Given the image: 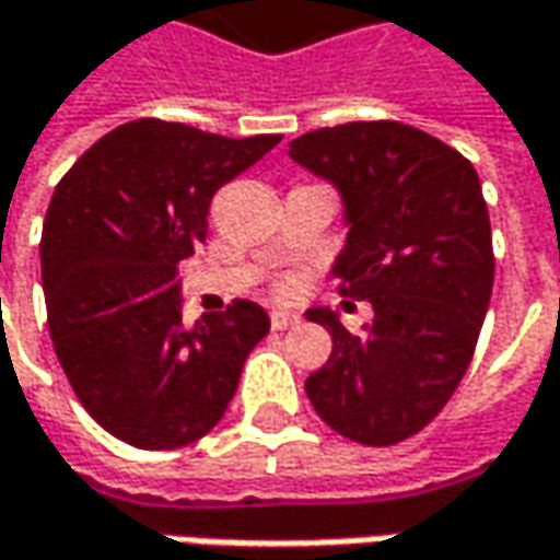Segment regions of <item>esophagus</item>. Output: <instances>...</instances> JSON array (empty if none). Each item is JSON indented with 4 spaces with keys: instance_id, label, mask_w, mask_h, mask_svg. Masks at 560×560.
<instances>
[{
    "instance_id": "34e87169",
    "label": "esophagus",
    "mask_w": 560,
    "mask_h": 560,
    "mask_svg": "<svg viewBox=\"0 0 560 560\" xmlns=\"http://www.w3.org/2000/svg\"><path fill=\"white\" fill-rule=\"evenodd\" d=\"M298 324H301L298 314H291V311H272V327H276V330H291V327H298Z\"/></svg>"
}]
</instances>
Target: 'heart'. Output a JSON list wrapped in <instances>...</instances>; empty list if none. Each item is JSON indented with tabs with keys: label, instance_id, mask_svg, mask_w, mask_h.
Segmentation results:
<instances>
[{
	"label": "heart",
	"instance_id": "heart-1",
	"mask_svg": "<svg viewBox=\"0 0 560 560\" xmlns=\"http://www.w3.org/2000/svg\"><path fill=\"white\" fill-rule=\"evenodd\" d=\"M288 288H291V284H281V291H288Z\"/></svg>",
	"mask_w": 560,
	"mask_h": 560
}]
</instances>
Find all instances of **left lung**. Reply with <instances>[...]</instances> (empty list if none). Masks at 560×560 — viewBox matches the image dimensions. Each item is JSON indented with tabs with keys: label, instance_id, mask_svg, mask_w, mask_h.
Returning <instances> with one entry per match:
<instances>
[{
	"label": "left lung",
	"instance_id": "left-lung-1",
	"mask_svg": "<svg viewBox=\"0 0 560 560\" xmlns=\"http://www.w3.org/2000/svg\"><path fill=\"white\" fill-rule=\"evenodd\" d=\"M291 160L330 178L349 236L339 294L372 301V324L346 330L304 390L317 417L362 445H397L435 420L465 378L493 291V243L475 166L427 130L349 121L291 140Z\"/></svg>",
	"mask_w": 560,
	"mask_h": 560
}]
</instances>
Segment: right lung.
Segmentation results:
<instances>
[{
	"label": "right lung",
	"mask_w": 560,
	"mask_h": 560,
	"mask_svg": "<svg viewBox=\"0 0 560 560\" xmlns=\"http://www.w3.org/2000/svg\"><path fill=\"white\" fill-rule=\"evenodd\" d=\"M279 140L137 118L57 182L40 233L50 339L79 404L121 442L163 452L214 430L269 332L253 301L185 324L176 269L208 236L214 191Z\"/></svg>",
	"instance_id": "add662e5"
}]
</instances>
